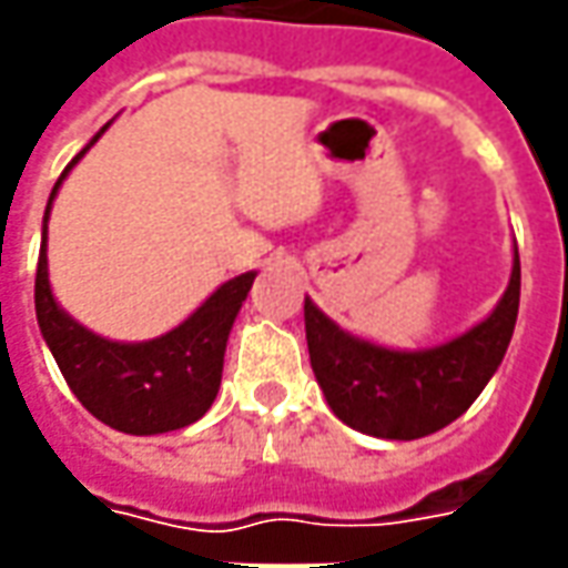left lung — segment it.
I'll list each match as a JSON object with an SVG mask.
<instances>
[{"label": "left lung", "mask_w": 568, "mask_h": 568, "mask_svg": "<svg viewBox=\"0 0 568 568\" xmlns=\"http://www.w3.org/2000/svg\"><path fill=\"white\" fill-rule=\"evenodd\" d=\"M519 256L504 300L481 325L450 344L397 353L349 337L306 300V344L312 372L334 416L349 428L387 440L435 435L469 409L485 390L519 315Z\"/></svg>", "instance_id": "obj_1"}]
</instances>
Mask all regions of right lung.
<instances>
[{
	"mask_svg": "<svg viewBox=\"0 0 568 568\" xmlns=\"http://www.w3.org/2000/svg\"><path fill=\"white\" fill-rule=\"evenodd\" d=\"M99 133L90 140V146L97 143ZM87 150H80L71 159V165L52 186V196L64 181V174L74 169V162ZM52 196L45 205V219L52 209ZM45 219L37 284H33L37 322L62 368L64 382L83 403V409H90L99 422L124 435H162L203 418L222 384L227 334L256 275L246 272L222 284L184 325L155 341L115 344L97 337L93 331L80 328L52 300L49 272H45Z\"/></svg>",
	"mask_w": 568,
	"mask_h": 568,
	"instance_id": "obj_1",
	"label": "right lung"
}]
</instances>
